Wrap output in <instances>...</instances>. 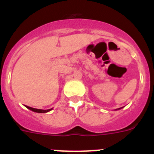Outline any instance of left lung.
Listing matches in <instances>:
<instances>
[{"label":"left lung","instance_id":"1","mask_svg":"<svg viewBox=\"0 0 154 154\" xmlns=\"http://www.w3.org/2000/svg\"><path fill=\"white\" fill-rule=\"evenodd\" d=\"M121 109V108H119V109H116V110H117V109Z\"/></svg>","mask_w":154,"mask_h":154}]
</instances>
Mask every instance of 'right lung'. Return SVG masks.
<instances>
[{
	"label": "right lung",
	"mask_w": 154,
	"mask_h": 154,
	"mask_svg": "<svg viewBox=\"0 0 154 154\" xmlns=\"http://www.w3.org/2000/svg\"><path fill=\"white\" fill-rule=\"evenodd\" d=\"M26 107L28 109L31 110V111H33V112H38V113H45V112H49V111L52 110V108L49 109H38L32 108V107L28 106H26Z\"/></svg>",
	"instance_id": "obj_1"
}]
</instances>
